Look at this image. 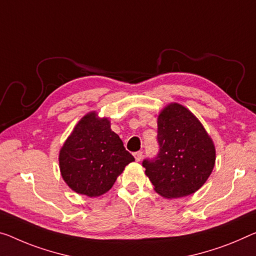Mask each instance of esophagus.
<instances>
[{
    "label": "esophagus",
    "mask_w": 256,
    "mask_h": 256,
    "mask_svg": "<svg viewBox=\"0 0 256 256\" xmlns=\"http://www.w3.org/2000/svg\"><path fill=\"white\" fill-rule=\"evenodd\" d=\"M134 156H135L136 161H140L142 156H143V152H142V151H137V152L134 153Z\"/></svg>",
    "instance_id": "34e87169"
}]
</instances>
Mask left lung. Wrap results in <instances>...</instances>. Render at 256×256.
<instances>
[{
	"instance_id": "8db88e82",
	"label": "left lung",
	"mask_w": 256,
	"mask_h": 256,
	"mask_svg": "<svg viewBox=\"0 0 256 256\" xmlns=\"http://www.w3.org/2000/svg\"><path fill=\"white\" fill-rule=\"evenodd\" d=\"M154 158L143 167L154 190L164 198L194 194L210 178L215 164V148L200 121L184 106L169 104L158 118Z\"/></svg>"
}]
</instances>
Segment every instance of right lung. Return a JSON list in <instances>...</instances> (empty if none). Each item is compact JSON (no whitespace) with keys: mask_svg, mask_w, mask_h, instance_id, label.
<instances>
[{"mask_svg":"<svg viewBox=\"0 0 256 256\" xmlns=\"http://www.w3.org/2000/svg\"><path fill=\"white\" fill-rule=\"evenodd\" d=\"M134 160L110 121L98 119L95 112L78 121L60 153L62 178L72 190L88 196L108 192Z\"/></svg>","mask_w":256,"mask_h":256,"instance_id":"1","label":"right lung"}]
</instances>
